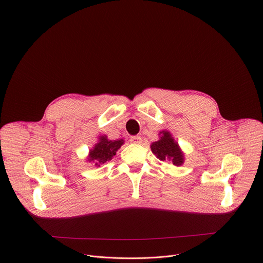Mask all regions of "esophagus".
Returning <instances> with one entry per match:
<instances>
[{
    "label": "esophagus",
    "instance_id": "34e87169",
    "mask_svg": "<svg viewBox=\"0 0 263 263\" xmlns=\"http://www.w3.org/2000/svg\"><path fill=\"white\" fill-rule=\"evenodd\" d=\"M141 141H142V139H141V137H140V136H138V135H136V136H132V137L130 138V142H132V143L139 144V143H141Z\"/></svg>",
    "mask_w": 263,
    "mask_h": 263
}]
</instances>
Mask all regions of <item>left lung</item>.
<instances>
[{
	"mask_svg": "<svg viewBox=\"0 0 263 263\" xmlns=\"http://www.w3.org/2000/svg\"><path fill=\"white\" fill-rule=\"evenodd\" d=\"M159 139L151 144L153 154L161 161H171L175 166H181L184 163V153L178 142L167 130L159 132Z\"/></svg>",
	"mask_w": 263,
	"mask_h": 263,
	"instance_id": "1",
	"label": "left lung"
}]
</instances>
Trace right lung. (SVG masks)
<instances>
[{
	"mask_svg": "<svg viewBox=\"0 0 263 263\" xmlns=\"http://www.w3.org/2000/svg\"><path fill=\"white\" fill-rule=\"evenodd\" d=\"M124 139L110 140L106 135L99 136L98 142L89 149L87 160L97 166L104 164L106 161H110L117 155L119 148L124 144Z\"/></svg>",
	"mask_w": 263,
	"mask_h": 263,
	"instance_id": "obj_1",
	"label": "right lung"
}]
</instances>
